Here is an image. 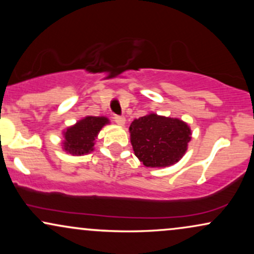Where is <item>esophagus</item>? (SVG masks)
Returning <instances> with one entry per match:
<instances>
[{
  "instance_id": "obj_1",
  "label": "esophagus",
  "mask_w": 254,
  "mask_h": 254,
  "mask_svg": "<svg viewBox=\"0 0 254 254\" xmlns=\"http://www.w3.org/2000/svg\"><path fill=\"white\" fill-rule=\"evenodd\" d=\"M115 122L118 125H121V127H123V125L125 124V118L121 117V116H115Z\"/></svg>"
}]
</instances>
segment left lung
Returning a JSON list of instances; mask_svg holds the SVG:
<instances>
[{
  "mask_svg": "<svg viewBox=\"0 0 254 254\" xmlns=\"http://www.w3.org/2000/svg\"><path fill=\"white\" fill-rule=\"evenodd\" d=\"M129 132L135 155L151 168L177 164L185 155L192 135L186 122L154 112L133 119Z\"/></svg>",
  "mask_w": 254,
  "mask_h": 254,
  "instance_id": "1",
  "label": "left lung"
}]
</instances>
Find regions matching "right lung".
<instances>
[{"mask_svg":"<svg viewBox=\"0 0 254 254\" xmlns=\"http://www.w3.org/2000/svg\"><path fill=\"white\" fill-rule=\"evenodd\" d=\"M106 124H110V119L104 116L93 117L87 116L71 127L63 131L64 139L62 141V149L66 154L74 156L86 155L94 150L95 139L99 132Z\"/></svg>","mask_w":254,"mask_h":254,"instance_id":"obj_1","label":"right lung"}]
</instances>
